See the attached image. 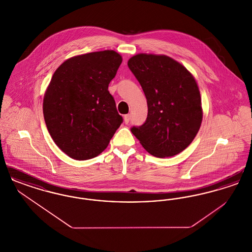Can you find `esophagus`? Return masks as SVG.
<instances>
[{
    "mask_svg": "<svg viewBox=\"0 0 252 252\" xmlns=\"http://www.w3.org/2000/svg\"><path fill=\"white\" fill-rule=\"evenodd\" d=\"M129 121H130V115H129V114H126V115L124 116V122H125V124H128Z\"/></svg>",
    "mask_w": 252,
    "mask_h": 252,
    "instance_id": "esophagus-1",
    "label": "esophagus"
}]
</instances>
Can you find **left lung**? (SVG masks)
I'll return each instance as SVG.
<instances>
[{
	"instance_id": "1",
	"label": "left lung",
	"mask_w": 252,
	"mask_h": 252,
	"mask_svg": "<svg viewBox=\"0 0 252 252\" xmlns=\"http://www.w3.org/2000/svg\"><path fill=\"white\" fill-rule=\"evenodd\" d=\"M142 86L148 114L131 132L157 158L180 154L200 128L203 110L197 83L182 64L165 55L138 54L127 62Z\"/></svg>"
}]
</instances>
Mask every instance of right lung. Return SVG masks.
<instances>
[{
    "label": "right lung",
    "mask_w": 252,
    "mask_h": 252,
    "mask_svg": "<svg viewBox=\"0 0 252 252\" xmlns=\"http://www.w3.org/2000/svg\"><path fill=\"white\" fill-rule=\"evenodd\" d=\"M122 60L113 50L79 55L52 76L43 98L44 120L55 144L73 159L101 154L123 122L108 92Z\"/></svg>",
    "instance_id": "add662e5"
}]
</instances>
